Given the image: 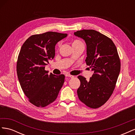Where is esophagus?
<instances>
[{
    "label": "esophagus",
    "instance_id": "esophagus-1",
    "mask_svg": "<svg viewBox=\"0 0 135 135\" xmlns=\"http://www.w3.org/2000/svg\"><path fill=\"white\" fill-rule=\"evenodd\" d=\"M65 76H67V77H70V78H73V77H74V76H73V75H70V74H68L65 75Z\"/></svg>",
    "mask_w": 135,
    "mask_h": 135
}]
</instances>
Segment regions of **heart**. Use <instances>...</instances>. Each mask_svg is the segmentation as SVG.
I'll use <instances>...</instances> for the list:
<instances>
[{
  "instance_id": "b5f03b06",
  "label": "heart",
  "mask_w": 135,
  "mask_h": 135,
  "mask_svg": "<svg viewBox=\"0 0 135 135\" xmlns=\"http://www.w3.org/2000/svg\"><path fill=\"white\" fill-rule=\"evenodd\" d=\"M71 45H72V47L73 48H74L78 46H81V45H84L83 43H82V42L81 41V40H79V39H73L71 40ZM58 47L60 46V43L58 44Z\"/></svg>"
}]
</instances>
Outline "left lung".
<instances>
[{"label": "left lung", "instance_id": "left-lung-1", "mask_svg": "<svg viewBox=\"0 0 135 135\" xmlns=\"http://www.w3.org/2000/svg\"><path fill=\"white\" fill-rule=\"evenodd\" d=\"M87 45L85 62L93 74L87 80L79 75L80 85L77 90L79 99L85 105L96 109L103 105L112 96L120 70L117 49L111 39L94 30L74 32Z\"/></svg>", "mask_w": 135, "mask_h": 135}]
</instances>
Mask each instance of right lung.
<instances>
[{
    "instance_id": "obj_1",
    "label": "right lung",
    "mask_w": 135,
    "mask_h": 135,
    "mask_svg": "<svg viewBox=\"0 0 135 135\" xmlns=\"http://www.w3.org/2000/svg\"><path fill=\"white\" fill-rule=\"evenodd\" d=\"M67 34L48 31L32 35L24 42L17 61V74L23 93L32 104L44 108L55 101L64 83L65 75L45 70L55 56V46Z\"/></svg>"
}]
</instances>
